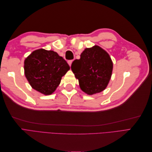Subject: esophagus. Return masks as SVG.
<instances>
[{"instance_id": "1", "label": "esophagus", "mask_w": 152, "mask_h": 152, "mask_svg": "<svg viewBox=\"0 0 152 152\" xmlns=\"http://www.w3.org/2000/svg\"><path fill=\"white\" fill-rule=\"evenodd\" d=\"M72 62H73V60H69V61H68V65H70V66L72 65Z\"/></svg>"}]
</instances>
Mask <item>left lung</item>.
<instances>
[{"label":"left lung","instance_id":"obj_1","mask_svg":"<svg viewBox=\"0 0 152 152\" xmlns=\"http://www.w3.org/2000/svg\"><path fill=\"white\" fill-rule=\"evenodd\" d=\"M71 69L79 80L82 91L89 95L100 93L106 89L111 79L113 63L107 51L98 45L86 48L75 59Z\"/></svg>","mask_w":152,"mask_h":152}]
</instances>
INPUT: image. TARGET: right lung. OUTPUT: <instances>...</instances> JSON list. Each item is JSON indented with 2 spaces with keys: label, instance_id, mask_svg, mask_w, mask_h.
<instances>
[{
  "label": "right lung",
  "instance_id": "obj_1",
  "mask_svg": "<svg viewBox=\"0 0 152 152\" xmlns=\"http://www.w3.org/2000/svg\"><path fill=\"white\" fill-rule=\"evenodd\" d=\"M70 68L57 53L44 49L34 50L24 62L25 75L29 84L45 95L54 93Z\"/></svg>",
  "mask_w": 152,
  "mask_h": 152
}]
</instances>
